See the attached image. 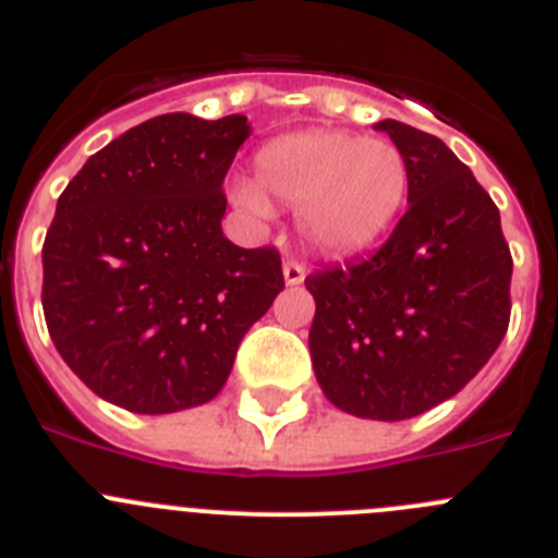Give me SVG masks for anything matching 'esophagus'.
<instances>
[{
    "label": "esophagus",
    "instance_id": "34e87169",
    "mask_svg": "<svg viewBox=\"0 0 558 558\" xmlns=\"http://www.w3.org/2000/svg\"><path fill=\"white\" fill-rule=\"evenodd\" d=\"M304 276H307V268L299 259H284V282L288 284H302Z\"/></svg>",
    "mask_w": 558,
    "mask_h": 558
}]
</instances>
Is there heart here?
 I'll return each instance as SVG.
<instances>
[{
  "label": "heart",
  "instance_id": "heart-1",
  "mask_svg": "<svg viewBox=\"0 0 558 558\" xmlns=\"http://www.w3.org/2000/svg\"><path fill=\"white\" fill-rule=\"evenodd\" d=\"M256 184L236 201L256 215L299 209V231L324 254H354L386 234L408 201V161L397 145L347 131L279 136L256 156Z\"/></svg>",
  "mask_w": 558,
  "mask_h": 558
}]
</instances>
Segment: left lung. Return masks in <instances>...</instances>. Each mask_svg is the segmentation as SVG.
<instances>
[{
	"label": "left lung",
	"instance_id": "8db88e82",
	"mask_svg": "<svg viewBox=\"0 0 558 558\" xmlns=\"http://www.w3.org/2000/svg\"><path fill=\"white\" fill-rule=\"evenodd\" d=\"M408 161V211L366 259L318 268L310 327L315 377L340 411L399 422L456 397L511 318L500 211L433 133L377 122Z\"/></svg>",
	"mask_w": 558,
	"mask_h": 558
}]
</instances>
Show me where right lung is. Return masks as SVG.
Here are the masks:
<instances>
[{
    "label": "right lung",
    "mask_w": 558,
    "mask_h": 558,
    "mask_svg": "<svg viewBox=\"0 0 558 558\" xmlns=\"http://www.w3.org/2000/svg\"><path fill=\"white\" fill-rule=\"evenodd\" d=\"M240 113H161L97 150L44 236L49 338L97 397L175 413L223 388L243 335L284 288L274 245L226 240Z\"/></svg>",
    "instance_id": "1"
}]
</instances>
